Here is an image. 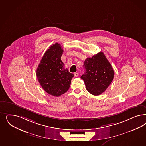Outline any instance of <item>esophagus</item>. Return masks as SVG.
<instances>
[{
	"instance_id": "obj_1",
	"label": "esophagus",
	"mask_w": 146,
	"mask_h": 146,
	"mask_svg": "<svg viewBox=\"0 0 146 146\" xmlns=\"http://www.w3.org/2000/svg\"><path fill=\"white\" fill-rule=\"evenodd\" d=\"M79 75H80V73L78 72H76L74 74V76H75V77H78Z\"/></svg>"
}]
</instances>
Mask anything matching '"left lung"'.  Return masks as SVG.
Wrapping results in <instances>:
<instances>
[{"instance_id":"8db88e82","label":"left lung","mask_w":146,"mask_h":146,"mask_svg":"<svg viewBox=\"0 0 146 146\" xmlns=\"http://www.w3.org/2000/svg\"><path fill=\"white\" fill-rule=\"evenodd\" d=\"M83 66L85 72L80 78L84 80L86 89L94 96L102 94L114 78V72L111 64L100 52L91 58H87Z\"/></svg>"}]
</instances>
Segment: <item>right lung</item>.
<instances>
[{
	"instance_id": "right-lung-1",
	"label": "right lung",
	"mask_w": 146,
	"mask_h": 146,
	"mask_svg": "<svg viewBox=\"0 0 146 146\" xmlns=\"http://www.w3.org/2000/svg\"><path fill=\"white\" fill-rule=\"evenodd\" d=\"M63 52L61 44L56 43L47 49L36 70L38 80L44 90L59 97L69 90L74 74L64 69L61 61Z\"/></svg>"
}]
</instances>
